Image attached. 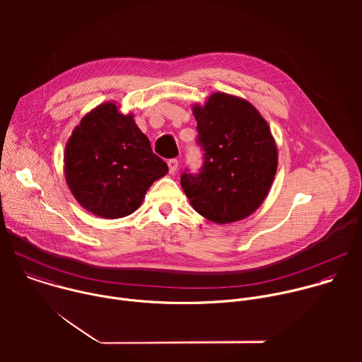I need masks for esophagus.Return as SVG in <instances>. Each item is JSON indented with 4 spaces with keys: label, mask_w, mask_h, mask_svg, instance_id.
<instances>
[{
    "label": "esophagus",
    "mask_w": 362,
    "mask_h": 362,
    "mask_svg": "<svg viewBox=\"0 0 362 362\" xmlns=\"http://www.w3.org/2000/svg\"><path fill=\"white\" fill-rule=\"evenodd\" d=\"M168 166H169V172H170V173H175V172L177 170L179 162H177L176 159H170V160L168 162Z\"/></svg>",
    "instance_id": "34e87169"
}]
</instances>
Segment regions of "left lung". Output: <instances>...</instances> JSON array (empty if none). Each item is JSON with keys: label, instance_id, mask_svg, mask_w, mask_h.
<instances>
[{"label": "left lung", "instance_id": "8db88e82", "mask_svg": "<svg viewBox=\"0 0 362 362\" xmlns=\"http://www.w3.org/2000/svg\"><path fill=\"white\" fill-rule=\"evenodd\" d=\"M204 162L180 185L192 208L211 222L242 221L264 203L278 169V147L262 115L242 97L216 91L192 107Z\"/></svg>", "mask_w": 362, "mask_h": 362}]
</instances>
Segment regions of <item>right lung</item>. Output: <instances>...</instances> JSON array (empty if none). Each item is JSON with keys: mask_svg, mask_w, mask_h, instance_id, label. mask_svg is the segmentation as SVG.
I'll list each match as a JSON object with an SVG mask.
<instances>
[{"mask_svg": "<svg viewBox=\"0 0 362 362\" xmlns=\"http://www.w3.org/2000/svg\"><path fill=\"white\" fill-rule=\"evenodd\" d=\"M133 117L123 115L116 101H106L80 120L66 143L67 186L98 218L132 215L148 187L169 172Z\"/></svg>", "mask_w": 362, "mask_h": 362, "instance_id": "right-lung-1", "label": "right lung"}]
</instances>
